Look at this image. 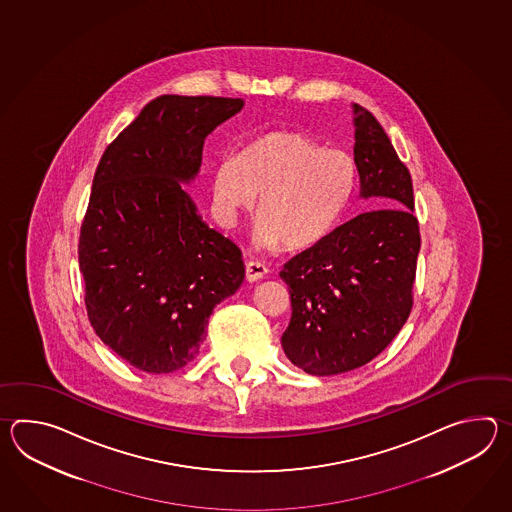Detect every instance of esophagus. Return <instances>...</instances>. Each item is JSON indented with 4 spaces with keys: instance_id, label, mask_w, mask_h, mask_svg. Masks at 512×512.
<instances>
[{
    "instance_id": "obj_1",
    "label": "esophagus",
    "mask_w": 512,
    "mask_h": 512,
    "mask_svg": "<svg viewBox=\"0 0 512 512\" xmlns=\"http://www.w3.org/2000/svg\"><path fill=\"white\" fill-rule=\"evenodd\" d=\"M267 267L261 263V261H249L247 265H245V278H247V282L254 283L261 280V278H265L267 276Z\"/></svg>"
}]
</instances>
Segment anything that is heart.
I'll return each instance as SVG.
<instances>
[{
	"label": "heart",
	"mask_w": 512,
	"mask_h": 512,
	"mask_svg": "<svg viewBox=\"0 0 512 512\" xmlns=\"http://www.w3.org/2000/svg\"><path fill=\"white\" fill-rule=\"evenodd\" d=\"M355 188L348 153L324 150L298 131L261 133L238 159L212 172V197L219 218L234 225L258 205L256 241L263 249L307 251L337 229Z\"/></svg>",
	"instance_id": "1"
}]
</instances>
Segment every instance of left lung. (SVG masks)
<instances>
[{
	"label": "left lung",
	"mask_w": 512,
	"mask_h": 512,
	"mask_svg": "<svg viewBox=\"0 0 512 512\" xmlns=\"http://www.w3.org/2000/svg\"><path fill=\"white\" fill-rule=\"evenodd\" d=\"M351 108L359 197L382 207L349 219L280 272L293 309L283 351L318 377L368 364L401 331L421 249L410 172L370 111Z\"/></svg>",
	"instance_id": "8db88e82"
}]
</instances>
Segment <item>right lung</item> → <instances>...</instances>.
Segmentation results:
<instances>
[{
	"mask_svg": "<svg viewBox=\"0 0 512 512\" xmlns=\"http://www.w3.org/2000/svg\"><path fill=\"white\" fill-rule=\"evenodd\" d=\"M241 98L163 95L98 163L78 263L89 322L137 370L170 373L199 351L214 307L240 289L241 251L210 229L183 185Z\"/></svg>",
	"mask_w": 512,
	"mask_h": 512,
	"instance_id": "1",
	"label": "right lung"
}]
</instances>
